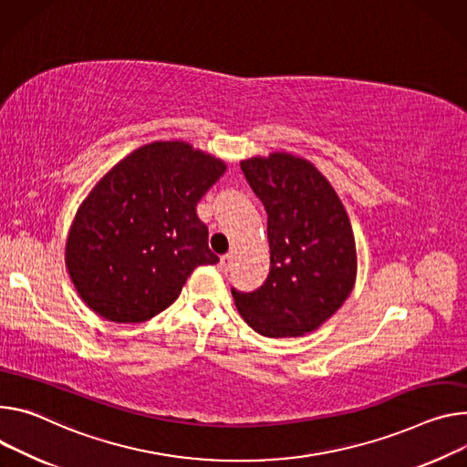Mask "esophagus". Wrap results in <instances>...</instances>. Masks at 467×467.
Instances as JSON below:
<instances>
[{"instance_id": "34e87169", "label": "esophagus", "mask_w": 467, "mask_h": 467, "mask_svg": "<svg viewBox=\"0 0 467 467\" xmlns=\"http://www.w3.org/2000/svg\"><path fill=\"white\" fill-rule=\"evenodd\" d=\"M231 265H233V255H231V253H227V255H222V257H220V268H222V272H229Z\"/></svg>"}]
</instances>
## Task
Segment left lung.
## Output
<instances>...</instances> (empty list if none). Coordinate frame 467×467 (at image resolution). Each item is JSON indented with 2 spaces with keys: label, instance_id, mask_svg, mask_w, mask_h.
Listing matches in <instances>:
<instances>
[{
  "label": "left lung",
  "instance_id": "left-lung-1",
  "mask_svg": "<svg viewBox=\"0 0 467 467\" xmlns=\"http://www.w3.org/2000/svg\"><path fill=\"white\" fill-rule=\"evenodd\" d=\"M268 214L270 274L253 292L233 288L242 318L272 338L300 337L345 304L356 283V240L347 210L318 169L274 152L240 161Z\"/></svg>",
  "mask_w": 467,
  "mask_h": 467
}]
</instances>
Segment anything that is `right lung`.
<instances>
[{"mask_svg":"<svg viewBox=\"0 0 467 467\" xmlns=\"http://www.w3.org/2000/svg\"><path fill=\"white\" fill-rule=\"evenodd\" d=\"M225 169L184 141H154L99 181L76 212L65 249L89 309L111 322H145L179 298L197 266L220 261L195 206Z\"/></svg>","mask_w":467,"mask_h":467,"instance_id":"add662e5","label":"right lung"}]
</instances>
